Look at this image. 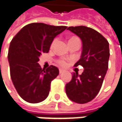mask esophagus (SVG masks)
Returning <instances> with one entry per match:
<instances>
[{
  "instance_id": "34e87169",
  "label": "esophagus",
  "mask_w": 122,
  "mask_h": 122,
  "mask_svg": "<svg viewBox=\"0 0 122 122\" xmlns=\"http://www.w3.org/2000/svg\"><path fill=\"white\" fill-rule=\"evenodd\" d=\"M64 71H64V70H63V69H59V73H60V74H61V73H63Z\"/></svg>"
}]
</instances>
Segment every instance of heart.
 Instances as JSON below:
<instances>
[{
	"label": "heart",
	"instance_id": "obj_1",
	"mask_svg": "<svg viewBox=\"0 0 122 122\" xmlns=\"http://www.w3.org/2000/svg\"><path fill=\"white\" fill-rule=\"evenodd\" d=\"M76 40H79V38H77V37H71L69 40V43H71V42H72V41H74ZM56 41H57V39H55L53 41L52 43H51V46H53L55 45V43H56ZM57 63H58L59 65H60L62 67H65V66H67V61H65V59H63L58 60V61H57Z\"/></svg>",
	"mask_w": 122,
	"mask_h": 122
}]
</instances>
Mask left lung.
<instances>
[{"mask_svg": "<svg viewBox=\"0 0 122 122\" xmlns=\"http://www.w3.org/2000/svg\"><path fill=\"white\" fill-rule=\"evenodd\" d=\"M67 30L82 40L81 57L74 66L81 65L85 69L80 75L73 73L71 81L65 86V91L71 100L85 104L94 99L102 87L108 68L109 43L102 35L91 28L71 26Z\"/></svg>", "mask_w": 122, "mask_h": 122, "instance_id": "obj_1", "label": "left lung"}]
</instances>
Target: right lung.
I'll use <instances>...</instances> for the list:
<instances>
[{
  "mask_svg": "<svg viewBox=\"0 0 122 122\" xmlns=\"http://www.w3.org/2000/svg\"><path fill=\"white\" fill-rule=\"evenodd\" d=\"M67 28L31 23L23 27L11 41L8 54L11 79L26 102H40L48 97L51 82L59 71L53 65L42 69L37 62L42 53L49 52L53 39Z\"/></svg>",
  "mask_w": 122,
  "mask_h": 122,
  "instance_id": "obj_1",
  "label": "right lung"
}]
</instances>
